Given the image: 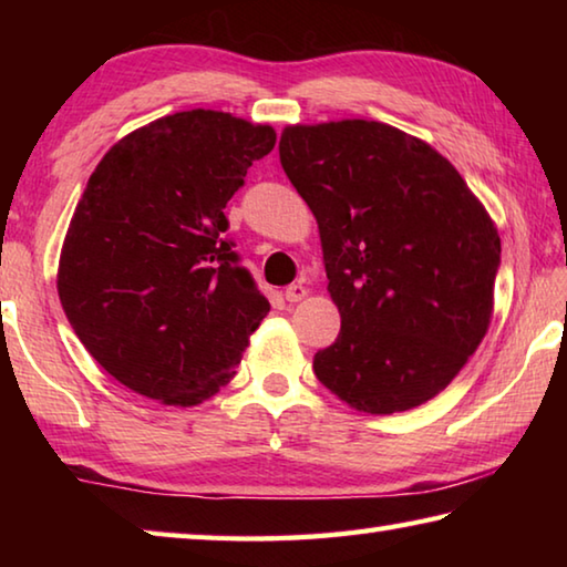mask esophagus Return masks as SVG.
<instances>
[{
    "instance_id": "34e87169",
    "label": "esophagus",
    "mask_w": 567,
    "mask_h": 567,
    "mask_svg": "<svg viewBox=\"0 0 567 567\" xmlns=\"http://www.w3.org/2000/svg\"><path fill=\"white\" fill-rule=\"evenodd\" d=\"M305 297H307V287H305L302 282H292V285L285 290V300L290 302V305L305 300Z\"/></svg>"
}]
</instances>
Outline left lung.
<instances>
[{
  "label": "left lung",
  "mask_w": 567,
  "mask_h": 567,
  "mask_svg": "<svg viewBox=\"0 0 567 567\" xmlns=\"http://www.w3.org/2000/svg\"><path fill=\"white\" fill-rule=\"evenodd\" d=\"M280 162L318 219L342 320L315 375L370 415L433 400L493 320L501 235L485 205L435 147L375 120L290 124Z\"/></svg>",
  "instance_id": "obj_1"
}]
</instances>
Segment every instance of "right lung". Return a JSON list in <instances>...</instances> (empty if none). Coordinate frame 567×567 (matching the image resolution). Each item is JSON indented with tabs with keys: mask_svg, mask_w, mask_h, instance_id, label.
Returning <instances> with one entry per match:
<instances>
[{
	"mask_svg": "<svg viewBox=\"0 0 567 567\" xmlns=\"http://www.w3.org/2000/svg\"><path fill=\"white\" fill-rule=\"evenodd\" d=\"M277 134L189 110L124 134L66 227L56 292L110 375L162 405L217 395L270 302L223 237L225 207Z\"/></svg>",
	"mask_w": 567,
	"mask_h": 567,
	"instance_id": "right-lung-1",
	"label": "right lung"
}]
</instances>
